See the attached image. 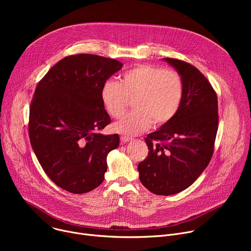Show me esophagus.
Returning <instances> with one entry per match:
<instances>
[{
	"mask_svg": "<svg viewBox=\"0 0 251 251\" xmlns=\"http://www.w3.org/2000/svg\"><path fill=\"white\" fill-rule=\"evenodd\" d=\"M133 139L131 137L128 136H121L120 137V141H121V144H125V143H128L130 141H132Z\"/></svg>",
	"mask_w": 251,
	"mask_h": 251,
	"instance_id": "obj_1",
	"label": "esophagus"
}]
</instances>
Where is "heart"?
I'll use <instances>...</instances> for the list:
<instances>
[{
  "mask_svg": "<svg viewBox=\"0 0 251 251\" xmlns=\"http://www.w3.org/2000/svg\"><path fill=\"white\" fill-rule=\"evenodd\" d=\"M184 96V82L175 71L153 64H140L123 74L120 83L106 81L100 98L105 110L114 118L121 117L134 98V111L113 124L114 131L136 136L146 131L151 124L161 127L170 122Z\"/></svg>",
  "mask_w": 251,
  "mask_h": 251,
  "instance_id": "heart-1",
  "label": "heart"
}]
</instances>
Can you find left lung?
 <instances>
[{"instance_id": "obj_1", "label": "left lung", "mask_w": 251, "mask_h": 251, "mask_svg": "<svg viewBox=\"0 0 251 251\" xmlns=\"http://www.w3.org/2000/svg\"><path fill=\"white\" fill-rule=\"evenodd\" d=\"M181 75L184 96L175 117L146 138L147 158L138 165L140 181L155 195L170 196L189 188L207 167L218 127V96L194 65L164 58Z\"/></svg>"}]
</instances>
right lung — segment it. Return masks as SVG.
I'll return each mask as SVG.
<instances>
[{
  "mask_svg": "<svg viewBox=\"0 0 251 251\" xmlns=\"http://www.w3.org/2000/svg\"><path fill=\"white\" fill-rule=\"evenodd\" d=\"M122 66L95 54L69 55L35 88L29 106L30 145L48 176L69 193L97 188L107 171V155L119 146L118 134L99 132L111 122L100 91Z\"/></svg>",
  "mask_w": 251,
  "mask_h": 251,
  "instance_id": "add662e5",
  "label": "right lung"
}]
</instances>
